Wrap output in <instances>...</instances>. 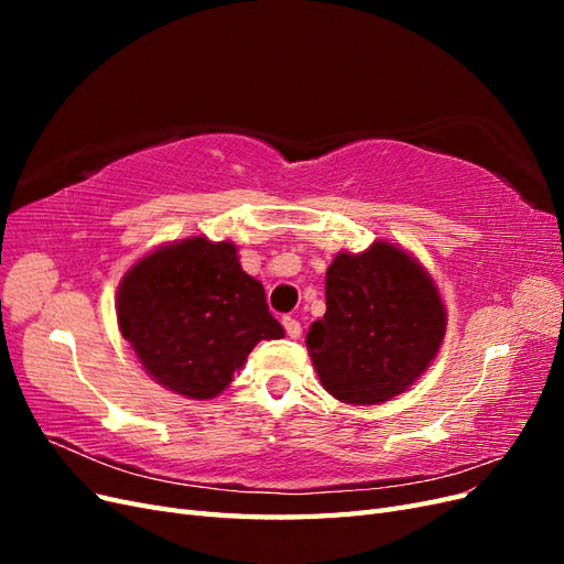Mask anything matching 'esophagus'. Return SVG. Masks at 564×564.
<instances>
[{"label": "esophagus", "mask_w": 564, "mask_h": 564, "mask_svg": "<svg viewBox=\"0 0 564 564\" xmlns=\"http://www.w3.org/2000/svg\"><path fill=\"white\" fill-rule=\"evenodd\" d=\"M282 324H284V332H286L289 338H299L301 336V322L296 317H284Z\"/></svg>", "instance_id": "obj_1"}]
</instances>
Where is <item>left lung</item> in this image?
Returning a JSON list of instances; mask_svg holds the SVG:
<instances>
[{
    "mask_svg": "<svg viewBox=\"0 0 564 564\" xmlns=\"http://www.w3.org/2000/svg\"><path fill=\"white\" fill-rule=\"evenodd\" d=\"M327 313L305 334L324 390L346 404L398 398L431 367L447 329L437 284L412 253L377 240L340 251L324 280Z\"/></svg>",
    "mask_w": 564,
    "mask_h": 564,
    "instance_id": "1",
    "label": "left lung"
}]
</instances>
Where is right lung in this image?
Returning a JSON list of instances; mask_svg holds the SVG:
<instances>
[{
	"mask_svg": "<svg viewBox=\"0 0 564 564\" xmlns=\"http://www.w3.org/2000/svg\"><path fill=\"white\" fill-rule=\"evenodd\" d=\"M117 324L148 377L191 400L220 395L259 340L284 336L237 247L207 237L135 261L117 289Z\"/></svg>",
	"mask_w": 564,
	"mask_h": 564,
	"instance_id": "1",
	"label": "right lung"
}]
</instances>
